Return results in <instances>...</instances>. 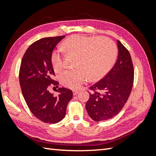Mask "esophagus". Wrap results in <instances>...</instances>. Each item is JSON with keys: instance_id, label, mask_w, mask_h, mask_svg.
<instances>
[{"instance_id": "1", "label": "esophagus", "mask_w": 156, "mask_h": 156, "mask_svg": "<svg viewBox=\"0 0 156 156\" xmlns=\"http://www.w3.org/2000/svg\"><path fill=\"white\" fill-rule=\"evenodd\" d=\"M78 92H79V91H78V90H73V95H74V96L77 94H78Z\"/></svg>"}]
</instances>
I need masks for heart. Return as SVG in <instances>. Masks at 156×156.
I'll return each instance as SVG.
<instances>
[{"mask_svg":"<svg viewBox=\"0 0 156 156\" xmlns=\"http://www.w3.org/2000/svg\"><path fill=\"white\" fill-rule=\"evenodd\" d=\"M66 55H76L75 69L66 70L60 76L61 83L65 87L77 90L87 80L96 81L106 75L115 62L117 48L115 44L107 37H87L74 34L62 44ZM51 61L55 72L63 69V53L54 50Z\"/></svg>","mask_w":156,"mask_h":156,"instance_id":"obj_1","label":"heart"}]
</instances>
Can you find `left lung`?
Here are the masks:
<instances>
[{"instance_id":"left-lung-1","label":"left lung","mask_w":156,"mask_h":156,"mask_svg":"<svg viewBox=\"0 0 156 156\" xmlns=\"http://www.w3.org/2000/svg\"><path fill=\"white\" fill-rule=\"evenodd\" d=\"M118 58L104 78L91 86L92 93L86 103L88 115L95 122L118 115L128 101L134 80V69L129 52L117 40Z\"/></svg>"}]
</instances>
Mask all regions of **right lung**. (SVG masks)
I'll list each match as a JSON object with an SVG mask.
<instances>
[{"label":"right lung","instance_id":"right-lung-1","mask_svg":"<svg viewBox=\"0 0 156 156\" xmlns=\"http://www.w3.org/2000/svg\"><path fill=\"white\" fill-rule=\"evenodd\" d=\"M65 36L46 37L32 44L22 58L19 82L22 94L31 112L41 122L56 123L65 117L66 106L72 98L71 90L60 87L58 96L49 92V85L58 87L51 61V53Z\"/></svg>","mask_w":156,"mask_h":156}]
</instances>
